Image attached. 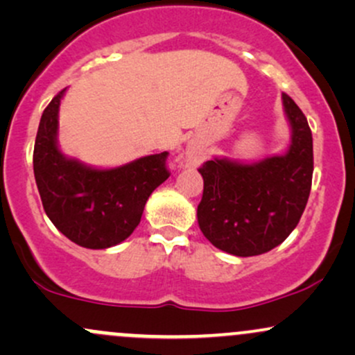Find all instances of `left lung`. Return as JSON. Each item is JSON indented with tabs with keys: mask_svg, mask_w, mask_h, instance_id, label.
I'll use <instances>...</instances> for the list:
<instances>
[{
	"mask_svg": "<svg viewBox=\"0 0 355 355\" xmlns=\"http://www.w3.org/2000/svg\"><path fill=\"white\" fill-rule=\"evenodd\" d=\"M292 128L287 153L255 164L211 158L198 172L203 195L197 218L211 245L227 254H266L291 235L302 217L312 187V132L302 110L282 93Z\"/></svg>",
	"mask_w": 355,
	"mask_h": 355,
	"instance_id": "obj_1",
	"label": "left lung"
}]
</instances>
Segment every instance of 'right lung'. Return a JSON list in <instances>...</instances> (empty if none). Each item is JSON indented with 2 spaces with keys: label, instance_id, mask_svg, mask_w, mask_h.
Segmentation results:
<instances>
[{
  "label": "right lung",
  "instance_id": "add662e5",
  "mask_svg": "<svg viewBox=\"0 0 355 355\" xmlns=\"http://www.w3.org/2000/svg\"><path fill=\"white\" fill-rule=\"evenodd\" d=\"M64 89L40 120L33 170L43 209L64 237L85 248H108L128 239L140 223L152 191L170 177L168 152L116 168H93L58 148V112Z\"/></svg>",
  "mask_w": 355,
  "mask_h": 355
}]
</instances>
